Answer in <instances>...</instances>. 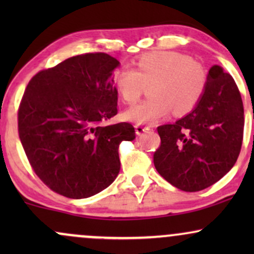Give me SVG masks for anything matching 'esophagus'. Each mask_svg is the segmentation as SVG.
<instances>
[{
  "label": "esophagus",
  "instance_id": "1",
  "mask_svg": "<svg viewBox=\"0 0 254 254\" xmlns=\"http://www.w3.org/2000/svg\"><path fill=\"white\" fill-rule=\"evenodd\" d=\"M135 129H136L137 135H142V133L145 132V131L150 130V127L149 125H144V124H136Z\"/></svg>",
  "mask_w": 254,
  "mask_h": 254
}]
</instances>
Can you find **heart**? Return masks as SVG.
<instances>
[{"label":"heart","instance_id":"b5f03b06","mask_svg":"<svg viewBox=\"0 0 254 254\" xmlns=\"http://www.w3.org/2000/svg\"><path fill=\"white\" fill-rule=\"evenodd\" d=\"M208 75L200 63L177 51H156L137 61L136 69L124 66L115 83L124 103L133 105L150 84V99L131 107L125 118L138 124L153 123L174 110L185 115L197 106L206 87Z\"/></svg>","mask_w":254,"mask_h":254}]
</instances>
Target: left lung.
Instances as JSON below:
<instances>
[{
	"label": "left lung",
	"instance_id": "obj_1",
	"mask_svg": "<svg viewBox=\"0 0 254 254\" xmlns=\"http://www.w3.org/2000/svg\"><path fill=\"white\" fill-rule=\"evenodd\" d=\"M157 132L161 145L154 165L168 183L196 192L218 182L237 162L243 144L244 105L235 81L212 65L197 106Z\"/></svg>",
	"mask_w": 254,
	"mask_h": 254
}]
</instances>
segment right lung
Listing matches in <instances>:
<instances>
[{
    "label": "right lung",
    "mask_w": 254,
    "mask_h": 254,
    "mask_svg": "<svg viewBox=\"0 0 254 254\" xmlns=\"http://www.w3.org/2000/svg\"><path fill=\"white\" fill-rule=\"evenodd\" d=\"M119 64L104 52L78 55L26 87L20 141L40 180L64 197L81 199L110 186L121 170L119 144L135 139L130 123L103 125L118 112L112 74Z\"/></svg>",
    "instance_id": "right-lung-1"
}]
</instances>
